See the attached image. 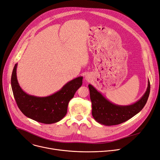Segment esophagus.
Masks as SVG:
<instances>
[{
    "mask_svg": "<svg viewBox=\"0 0 160 160\" xmlns=\"http://www.w3.org/2000/svg\"><path fill=\"white\" fill-rule=\"evenodd\" d=\"M86 80H89V78L88 77H86Z\"/></svg>",
    "mask_w": 160,
    "mask_h": 160,
    "instance_id": "obj_1",
    "label": "esophagus"
}]
</instances>
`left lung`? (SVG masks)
<instances>
[{
  "label": "left lung",
  "instance_id": "left-lung-1",
  "mask_svg": "<svg viewBox=\"0 0 160 160\" xmlns=\"http://www.w3.org/2000/svg\"><path fill=\"white\" fill-rule=\"evenodd\" d=\"M92 104V115L95 120L106 126L117 125L131 119L145 106L150 94V84L148 82L147 91L138 101L129 106H119L109 101L93 86H88Z\"/></svg>",
  "mask_w": 160,
  "mask_h": 160
}]
</instances>
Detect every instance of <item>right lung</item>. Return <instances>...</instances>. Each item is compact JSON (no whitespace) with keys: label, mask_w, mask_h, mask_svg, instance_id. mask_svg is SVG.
Instances as JSON below:
<instances>
[{"label":"right lung","mask_w":160,"mask_h":160,"mask_svg":"<svg viewBox=\"0 0 160 160\" xmlns=\"http://www.w3.org/2000/svg\"><path fill=\"white\" fill-rule=\"evenodd\" d=\"M16 63L13 67L11 84L13 96L21 112L36 121L52 124L62 120L67 114V106L76 91L82 86L83 77H79L70 82L56 93L45 97L28 95L21 88L17 78Z\"/></svg>","instance_id":"right-lung-1"}]
</instances>
